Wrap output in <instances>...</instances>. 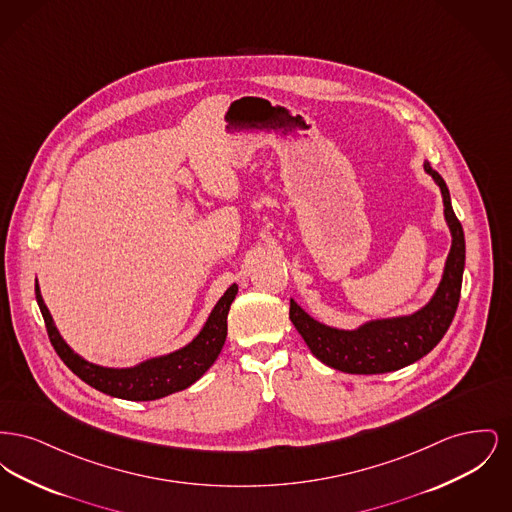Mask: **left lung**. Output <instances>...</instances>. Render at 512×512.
<instances>
[{
	"label": "left lung",
	"mask_w": 512,
	"mask_h": 512,
	"mask_svg": "<svg viewBox=\"0 0 512 512\" xmlns=\"http://www.w3.org/2000/svg\"><path fill=\"white\" fill-rule=\"evenodd\" d=\"M443 199V217L451 234L441 280L426 305L409 315L370 318L355 328H338L311 317L290 299V320L320 363L347 374H384L413 365L445 336L455 317L464 272V232L451 207V195L439 172L424 161Z\"/></svg>",
	"instance_id": "left-lung-1"
}]
</instances>
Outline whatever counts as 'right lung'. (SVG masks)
<instances>
[{
	"mask_svg": "<svg viewBox=\"0 0 512 512\" xmlns=\"http://www.w3.org/2000/svg\"><path fill=\"white\" fill-rule=\"evenodd\" d=\"M238 286L232 284L217 301L201 330L180 349L149 357L132 366H103L78 355L59 334L36 280V301L46 320L49 341L61 361L88 386L126 401H155L195 384L217 361L226 341V318Z\"/></svg>",
	"mask_w": 512,
	"mask_h": 512,
	"instance_id": "right-lung-1",
	"label": "right lung"
}]
</instances>
